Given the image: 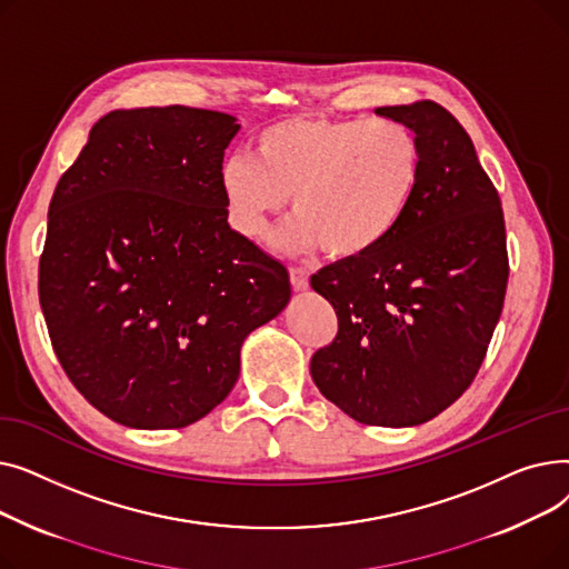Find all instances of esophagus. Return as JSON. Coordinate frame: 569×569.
<instances>
[{
	"mask_svg": "<svg viewBox=\"0 0 569 569\" xmlns=\"http://www.w3.org/2000/svg\"><path fill=\"white\" fill-rule=\"evenodd\" d=\"M309 277H311V272L307 267H290V281H292L295 290H307Z\"/></svg>",
	"mask_w": 569,
	"mask_h": 569,
	"instance_id": "34e87169",
	"label": "esophagus"
}]
</instances>
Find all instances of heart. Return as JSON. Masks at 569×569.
<instances>
[{
  "label": "heart",
  "mask_w": 569,
  "mask_h": 569,
  "mask_svg": "<svg viewBox=\"0 0 569 569\" xmlns=\"http://www.w3.org/2000/svg\"><path fill=\"white\" fill-rule=\"evenodd\" d=\"M420 179V138L395 119L288 117L253 136L251 159L237 154L221 166L219 189L242 237L267 234L290 196V249L360 260L397 232Z\"/></svg>",
  "instance_id": "heart-1"
}]
</instances>
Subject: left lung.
I'll return each mask as SVG.
<instances>
[{"mask_svg":"<svg viewBox=\"0 0 569 569\" xmlns=\"http://www.w3.org/2000/svg\"><path fill=\"white\" fill-rule=\"evenodd\" d=\"M376 112L420 138V189L385 244L311 277L339 318L335 341L311 357V378L352 420L401 429L433 420L468 390L510 264L498 191L455 114L433 101Z\"/></svg>","mask_w":569,"mask_h":569,"instance_id":"left-lung-1","label":"left lung"}]
</instances>
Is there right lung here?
Wrapping results in <instances>:
<instances>
[{"instance_id":"obj_1","label":"right lung","mask_w":569,"mask_h":569,"mask_svg":"<svg viewBox=\"0 0 569 569\" xmlns=\"http://www.w3.org/2000/svg\"><path fill=\"white\" fill-rule=\"evenodd\" d=\"M237 131L217 110H112L57 182L39 300L59 365L117 425L198 422L290 302L288 269L228 226L219 170Z\"/></svg>"}]
</instances>
